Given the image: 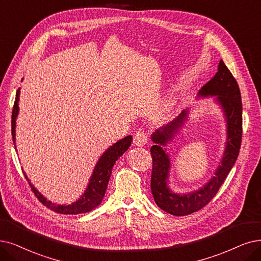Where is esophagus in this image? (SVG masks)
Masks as SVG:
<instances>
[{"label":"esophagus","instance_id":"34e87169","mask_svg":"<svg viewBox=\"0 0 261 261\" xmlns=\"http://www.w3.org/2000/svg\"><path fill=\"white\" fill-rule=\"evenodd\" d=\"M148 142V136L144 130L140 129L138 130L134 136V144L137 145V147H143V145Z\"/></svg>","mask_w":261,"mask_h":261}]
</instances>
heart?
<instances>
[{"mask_svg":"<svg viewBox=\"0 0 261 261\" xmlns=\"http://www.w3.org/2000/svg\"><path fill=\"white\" fill-rule=\"evenodd\" d=\"M172 107V102H167V105H166V109H170Z\"/></svg>","mask_w":261,"mask_h":261,"instance_id":"b5f03b06","label":"heart"}]
</instances>
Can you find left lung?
<instances>
[{"label":"left lung","mask_w":261,"mask_h":261,"mask_svg":"<svg viewBox=\"0 0 261 261\" xmlns=\"http://www.w3.org/2000/svg\"><path fill=\"white\" fill-rule=\"evenodd\" d=\"M214 97L221 107L226 122V144L214 175L202 187L190 193H174L169 186L171 162L167 152V144L180 133L189 119L190 110L186 109L178 118L156 129L151 136L154 145L151 147L153 168L151 191L156 202L165 212L184 216L199 211L209 203L233 167L242 138V100L236 79L221 60L215 76L198 92V98Z\"/></svg>","instance_id":"obj_1"}]
</instances>
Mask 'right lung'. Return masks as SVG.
<instances>
[{"label":"right lung","mask_w":261,"mask_h":261,"mask_svg":"<svg viewBox=\"0 0 261 261\" xmlns=\"http://www.w3.org/2000/svg\"><path fill=\"white\" fill-rule=\"evenodd\" d=\"M19 96H20V88L18 89L16 93V100L14 103V109H13V116H12V135H13V141L16 149V120L19 113ZM133 141V137L126 136L123 139L113 143L111 147H109L103 154L100 156L99 160L97 161L94 170L91 175L89 180L88 186L78 199L70 204H57L50 200H47V198L41 195L34 185L31 183L29 180L28 175L24 173L25 179L28 180L31 190H32L37 197V199L49 207L50 210L55 211L60 214H81V213H87L95 209L101 203V200L103 199V196H105L108 182L111 175V171L114 164L120 159L125 151H127L130 147ZM17 150V149H16Z\"/></svg>","instance_id":"add662e5"}]
</instances>
